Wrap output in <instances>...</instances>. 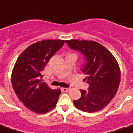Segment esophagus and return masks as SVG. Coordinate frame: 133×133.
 I'll use <instances>...</instances> for the list:
<instances>
[{"label": "esophagus", "mask_w": 133, "mask_h": 133, "mask_svg": "<svg viewBox=\"0 0 133 133\" xmlns=\"http://www.w3.org/2000/svg\"><path fill=\"white\" fill-rule=\"evenodd\" d=\"M61 90L62 92H68L69 90H70V88H61Z\"/></svg>", "instance_id": "34e87169"}]
</instances>
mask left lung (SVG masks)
<instances>
[{"instance_id": "8db88e82", "label": "left lung", "mask_w": 133, "mask_h": 133, "mask_svg": "<svg viewBox=\"0 0 133 133\" xmlns=\"http://www.w3.org/2000/svg\"><path fill=\"white\" fill-rule=\"evenodd\" d=\"M69 47L80 52L86 63L82 69L88 90H80L81 97L74 101L79 110L93 113L103 109L116 95L120 82V69L116 58L106 48L91 40H66Z\"/></svg>"}]
</instances>
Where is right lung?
<instances>
[{
    "mask_svg": "<svg viewBox=\"0 0 133 133\" xmlns=\"http://www.w3.org/2000/svg\"><path fill=\"white\" fill-rule=\"evenodd\" d=\"M64 40H47L32 44L20 54L14 66L11 82L19 99L30 111L45 114L56 105L61 90L43 82V71Z\"/></svg>",
    "mask_w": 133,
    "mask_h": 133,
    "instance_id": "add662e5",
    "label": "right lung"
}]
</instances>
